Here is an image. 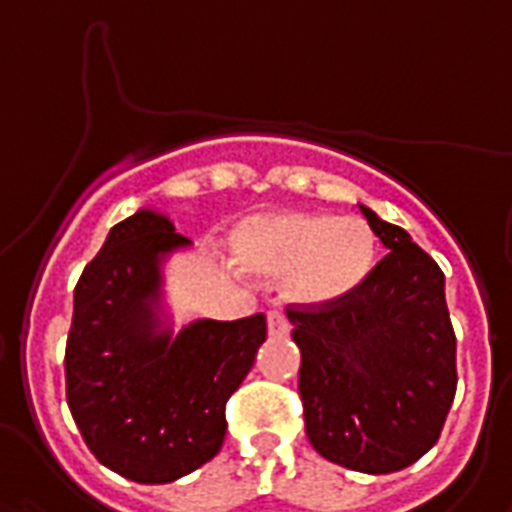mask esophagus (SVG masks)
Here are the masks:
<instances>
[{
	"label": "esophagus",
	"instance_id": "1",
	"mask_svg": "<svg viewBox=\"0 0 512 512\" xmlns=\"http://www.w3.org/2000/svg\"><path fill=\"white\" fill-rule=\"evenodd\" d=\"M291 332V324L283 317L281 311H270L268 314V335L270 337H286Z\"/></svg>",
	"mask_w": 512,
	"mask_h": 512
}]
</instances>
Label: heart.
I'll return each instance as SVG.
<instances>
[{
  "label": "heart",
  "mask_w": 512,
  "mask_h": 512,
  "mask_svg": "<svg viewBox=\"0 0 512 512\" xmlns=\"http://www.w3.org/2000/svg\"><path fill=\"white\" fill-rule=\"evenodd\" d=\"M231 252L244 275L283 281L288 304L330 309L361 291L379 244L363 219L288 211L244 221Z\"/></svg>",
  "instance_id": "1"
}]
</instances>
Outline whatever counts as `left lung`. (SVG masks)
Masks as SVG:
<instances>
[{
  "instance_id": "1",
  "label": "left lung",
  "mask_w": 512,
  "mask_h": 512,
  "mask_svg": "<svg viewBox=\"0 0 512 512\" xmlns=\"http://www.w3.org/2000/svg\"><path fill=\"white\" fill-rule=\"evenodd\" d=\"M361 211L386 257L350 299L288 311V322L314 451L345 469L391 474L441 435L456 394V335L443 270L402 226Z\"/></svg>"
}]
</instances>
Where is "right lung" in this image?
<instances>
[{
  "instance_id": "obj_1",
  "label": "right lung",
  "mask_w": 512,
  "mask_h": 512,
  "mask_svg": "<svg viewBox=\"0 0 512 512\" xmlns=\"http://www.w3.org/2000/svg\"><path fill=\"white\" fill-rule=\"evenodd\" d=\"M193 242L157 208L115 224L74 288L66 402L95 459L167 484L219 453L226 399L265 342V317L195 319L175 330L164 268Z\"/></svg>"
}]
</instances>
